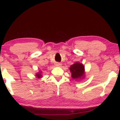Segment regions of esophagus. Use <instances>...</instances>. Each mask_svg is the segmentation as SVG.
<instances>
[{
	"label": "esophagus",
	"instance_id": "1",
	"mask_svg": "<svg viewBox=\"0 0 120 120\" xmlns=\"http://www.w3.org/2000/svg\"><path fill=\"white\" fill-rule=\"evenodd\" d=\"M56 67H61V64L59 63H56Z\"/></svg>",
	"mask_w": 120,
	"mask_h": 120
}]
</instances>
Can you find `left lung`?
<instances>
[{
    "label": "left lung",
    "instance_id": "left-lung-1",
    "mask_svg": "<svg viewBox=\"0 0 120 120\" xmlns=\"http://www.w3.org/2000/svg\"><path fill=\"white\" fill-rule=\"evenodd\" d=\"M70 70L71 73V78L73 79H78L85 77V67L81 63H75L70 67Z\"/></svg>",
    "mask_w": 120,
    "mask_h": 120
}]
</instances>
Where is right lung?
Instances as JSON below:
<instances>
[{
  "mask_svg": "<svg viewBox=\"0 0 120 120\" xmlns=\"http://www.w3.org/2000/svg\"><path fill=\"white\" fill-rule=\"evenodd\" d=\"M41 72L40 71L39 72H38V73L37 74V75H36V77H37L39 79V78H41L42 77V75H41Z\"/></svg>",
  "mask_w": 120,
  "mask_h": 120,
  "instance_id": "obj_1",
  "label": "right lung"
}]
</instances>
